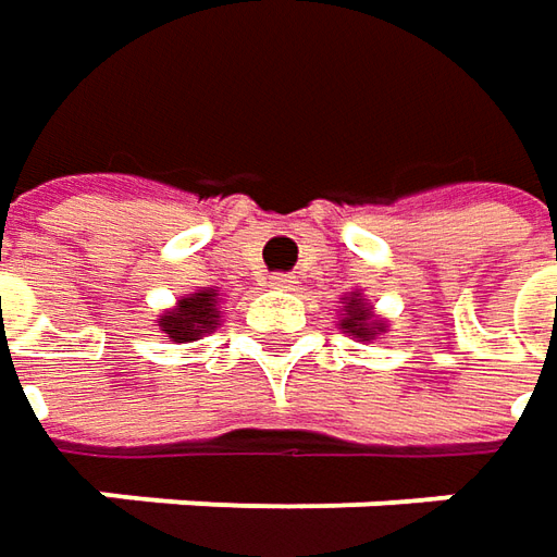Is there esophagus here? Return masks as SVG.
Masks as SVG:
<instances>
[{
	"label": "esophagus",
	"mask_w": 557,
	"mask_h": 557,
	"mask_svg": "<svg viewBox=\"0 0 557 557\" xmlns=\"http://www.w3.org/2000/svg\"><path fill=\"white\" fill-rule=\"evenodd\" d=\"M297 285L290 275H282V272H275V275H269V288H275V290H290Z\"/></svg>",
	"instance_id": "esophagus-1"
}]
</instances>
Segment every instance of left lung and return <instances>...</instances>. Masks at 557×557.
<instances>
[{
  "mask_svg": "<svg viewBox=\"0 0 557 557\" xmlns=\"http://www.w3.org/2000/svg\"><path fill=\"white\" fill-rule=\"evenodd\" d=\"M337 325L347 334L359 337V341H374V334H381L387 329L359 294L344 297V310H341V322H337Z\"/></svg>",
  "mask_w": 557,
  "mask_h": 557,
  "instance_id": "8db88e82",
  "label": "left lung"
}]
</instances>
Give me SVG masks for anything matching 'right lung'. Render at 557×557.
Wrapping results in <instances>:
<instances>
[{
	"label": "right lung",
	"instance_id": "1",
	"mask_svg": "<svg viewBox=\"0 0 557 557\" xmlns=\"http://www.w3.org/2000/svg\"><path fill=\"white\" fill-rule=\"evenodd\" d=\"M220 294L213 288L195 290V294H185L183 300L166 310L158 319L161 332L176 341V344H188V341H198L203 334H210L220 325Z\"/></svg>",
	"mask_w": 557,
	"mask_h": 557
}]
</instances>
